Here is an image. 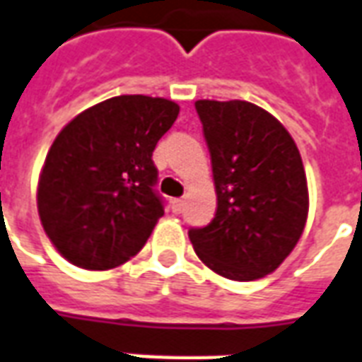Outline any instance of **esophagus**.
<instances>
[{"mask_svg":"<svg viewBox=\"0 0 362 362\" xmlns=\"http://www.w3.org/2000/svg\"><path fill=\"white\" fill-rule=\"evenodd\" d=\"M182 209H184V199H173L174 213H182Z\"/></svg>","mask_w":362,"mask_h":362,"instance_id":"34e87169","label":"esophagus"}]
</instances>
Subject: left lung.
Returning a JSON list of instances; mask_svg holds the SVG:
<instances>
[{
	"mask_svg": "<svg viewBox=\"0 0 362 362\" xmlns=\"http://www.w3.org/2000/svg\"><path fill=\"white\" fill-rule=\"evenodd\" d=\"M216 192L215 218L189 242L209 269L238 282L267 276L303 234L309 188L296 141L263 107L195 101Z\"/></svg>",
	"mask_w": 362,
	"mask_h": 362,
	"instance_id": "1",
	"label": "left lung"
}]
</instances>
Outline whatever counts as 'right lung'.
<instances>
[{
	"instance_id": "right-lung-1",
	"label": "right lung",
	"mask_w": 362,
	"mask_h": 362,
	"mask_svg": "<svg viewBox=\"0 0 362 362\" xmlns=\"http://www.w3.org/2000/svg\"><path fill=\"white\" fill-rule=\"evenodd\" d=\"M178 103L117 95L86 109L49 147L38 180V215L69 263L109 270L130 261L165 215L151 155Z\"/></svg>"
}]
</instances>
